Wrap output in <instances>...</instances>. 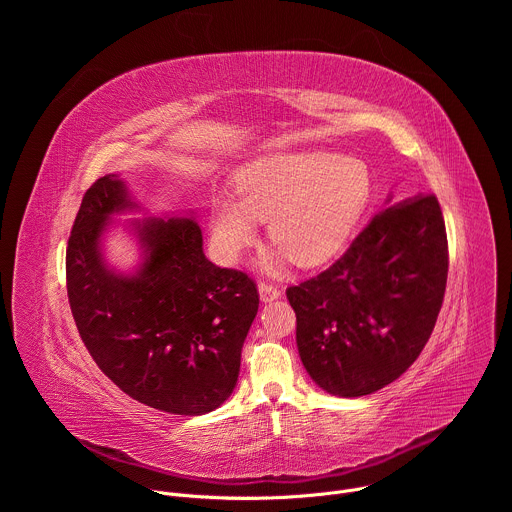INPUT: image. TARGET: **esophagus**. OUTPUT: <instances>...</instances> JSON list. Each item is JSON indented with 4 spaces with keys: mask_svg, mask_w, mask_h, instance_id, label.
<instances>
[{
    "mask_svg": "<svg viewBox=\"0 0 512 512\" xmlns=\"http://www.w3.org/2000/svg\"><path fill=\"white\" fill-rule=\"evenodd\" d=\"M259 298H261V302H273V300H279L281 298V291L275 287V285H271V283H259Z\"/></svg>",
    "mask_w": 512,
    "mask_h": 512,
    "instance_id": "34e87169",
    "label": "esophagus"
}]
</instances>
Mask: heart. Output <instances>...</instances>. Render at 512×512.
Segmentation results:
<instances>
[{
	"label": "heart",
	"instance_id": "heart-1",
	"mask_svg": "<svg viewBox=\"0 0 512 512\" xmlns=\"http://www.w3.org/2000/svg\"><path fill=\"white\" fill-rule=\"evenodd\" d=\"M235 198L216 194L208 208V241L221 263H237L267 221L279 249L261 267L283 269L289 257L314 267L348 241L373 196L371 170L360 158L330 152H275L245 164L233 182Z\"/></svg>",
	"mask_w": 512,
	"mask_h": 512
}]
</instances>
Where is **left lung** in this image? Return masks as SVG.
I'll use <instances>...</instances> for the list:
<instances>
[{"label": "left lung", "instance_id": "8db88e82", "mask_svg": "<svg viewBox=\"0 0 512 512\" xmlns=\"http://www.w3.org/2000/svg\"><path fill=\"white\" fill-rule=\"evenodd\" d=\"M446 281L440 202L389 196L332 267L285 291L312 381L336 397H362L399 379L433 332Z\"/></svg>", "mask_w": 512, "mask_h": 512}]
</instances>
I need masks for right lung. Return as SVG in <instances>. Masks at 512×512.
Instances as JSON below:
<instances>
[{"label":"right lung","mask_w":512,"mask_h":512,"mask_svg":"<svg viewBox=\"0 0 512 512\" xmlns=\"http://www.w3.org/2000/svg\"><path fill=\"white\" fill-rule=\"evenodd\" d=\"M127 210L139 204L119 174L85 192L66 247L72 318L99 369L135 401L176 415L214 411L239 379L255 281L206 259L192 214L131 221L141 261L131 273L113 269L103 239Z\"/></svg>","instance_id":"obj_1"}]
</instances>
